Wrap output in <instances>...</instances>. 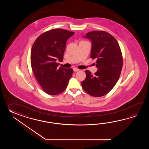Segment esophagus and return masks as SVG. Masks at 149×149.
I'll return each instance as SVG.
<instances>
[{"mask_svg":"<svg viewBox=\"0 0 149 149\" xmlns=\"http://www.w3.org/2000/svg\"><path fill=\"white\" fill-rule=\"evenodd\" d=\"M79 71V69H77V68H73V71H74V72H78V71Z\"/></svg>","mask_w":149,"mask_h":149,"instance_id":"esophagus-1","label":"esophagus"}]
</instances>
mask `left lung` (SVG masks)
<instances>
[{"mask_svg": "<svg viewBox=\"0 0 149 149\" xmlns=\"http://www.w3.org/2000/svg\"><path fill=\"white\" fill-rule=\"evenodd\" d=\"M84 37L92 42L91 57L96 59L98 70L94 75L85 71L86 77L81 85L89 95L101 97L110 92L119 78L123 64L120 48L117 40L107 32H89Z\"/></svg>", "mask_w": 149, "mask_h": 149, "instance_id": "left-lung-1", "label": "left lung"}]
</instances>
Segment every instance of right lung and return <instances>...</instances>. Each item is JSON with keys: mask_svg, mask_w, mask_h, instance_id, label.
Here are the masks:
<instances>
[{"mask_svg": "<svg viewBox=\"0 0 149 149\" xmlns=\"http://www.w3.org/2000/svg\"><path fill=\"white\" fill-rule=\"evenodd\" d=\"M62 29H55L41 34L35 40L31 51V65L39 85L47 94H60L67 88L72 69L58 67L62 62L67 40L74 35Z\"/></svg>", "mask_w": 149, "mask_h": 149, "instance_id": "right-lung-1", "label": "right lung"}]
</instances>
